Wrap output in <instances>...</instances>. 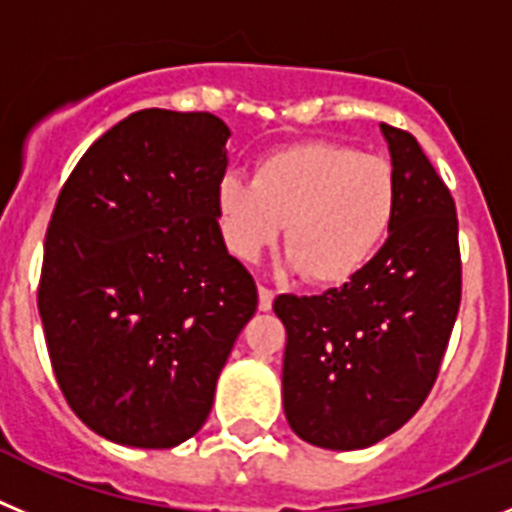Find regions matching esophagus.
<instances>
[{
	"instance_id": "esophagus-1",
	"label": "esophagus",
	"mask_w": 512,
	"mask_h": 512,
	"mask_svg": "<svg viewBox=\"0 0 512 512\" xmlns=\"http://www.w3.org/2000/svg\"><path fill=\"white\" fill-rule=\"evenodd\" d=\"M274 305V292L266 287H259V310H271Z\"/></svg>"
}]
</instances>
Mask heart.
I'll return each mask as SVG.
<instances>
[{"label": "heart", "mask_w": 512, "mask_h": 512, "mask_svg": "<svg viewBox=\"0 0 512 512\" xmlns=\"http://www.w3.org/2000/svg\"><path fill=\"white\" fill-rule=\"evenodd\" d=\"M215 207L235 259H259L284 225L289 264L315 284H341L369 264L390 233L395 169L387 158L343 143L307 140L261 158L253 182L223 176Z\"/></svg>", "instance_id": "heart-1"}]
</instances>
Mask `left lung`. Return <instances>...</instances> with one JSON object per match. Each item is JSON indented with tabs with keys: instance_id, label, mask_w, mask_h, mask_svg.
Masks as SVG:
<instances>
[{
	"instance_id": "obj_1",
	"label": "left lung",
	"mask_w": 512,
	"mask_h": 512,
	"mask_svg": "<svg viewBox=\"0 0 512 512\" xmlns=\"http://www.w3.org/2000/svg\"><path fill=\"white\" fill-rule=\"evenodd\" d=\"M379 128L397 182L390 238L343 287L274 300L287 328L284 415L320 449H366L418 413L461 302L454 197L413 135Z\"/></svg>"
}]
</instances>
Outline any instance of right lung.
Wrapping results in <instances>:
<instances>
[{"mask_svg": "<svg viewBox=\"0 0 512 512\" xmlns=\"http://www.w3.org/2000/svg\"><path fill=\"white\" fill-rule=\"evenodd\" d=\"M228 138L210 112H133L58 194L38 287L45 346L71 410L107 441L171 449L200 431L259 305L217 225Z\"/></svg>", "mask_w": 512, "mask_h": 512, "instance_id": "obj_1", "label": "right lung"}]
</instances>
